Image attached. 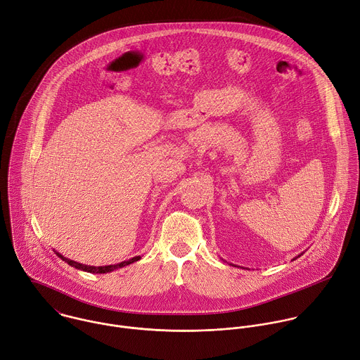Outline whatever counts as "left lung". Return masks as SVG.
<instances>
[{
	"label": "left lung",
	"mask_w": 360,
	"mask_h": 360,
	"mask_svg": "<svg viewBox=\"0 0 360 360\" xmlns=\"http://www.w3.org/2000/svg\"><path fill=\"white\" fill-rule=\"evenodd\" d=\"M301 255H302V253H301ZM301 255H298V256H297V257H295V259H298V257H300V256H301ZM295 259H292V260H295Z\"/></svg>",
	"instance_id": "8db88e82"
}]
</instances>
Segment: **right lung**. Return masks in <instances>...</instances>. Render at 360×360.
Listing matches in <instances>:
<instances>
[{
    "mask_svg": "<svg viewBox=\"0 0 360 360\" xmlns=\"http://www.w3.org/2000/svg\"><path fill=\"white\" fill-rule=\"evenodd\" d=\"M55 253H56V256H58V257H60V259H62L65 263H68L69 266H72V267H75V269H77V270L86 271V273H91V274H104V273H111V271H114V270H117V269L126 267V266H129V264H131V263H134V262L141 260V256H136V257H133V259H130V260H124V262L118 263V264H110V266H98V267H94V266L80 264V263H77V262L69 260L68 257H63V256H62L60 253H58L56 250H55Z\"/></svg>",
    "mask_w": 360,
    "mask_h": 360,
    "instance_id": "obj_1",
    "label": "right lung"
}]
</instances>
